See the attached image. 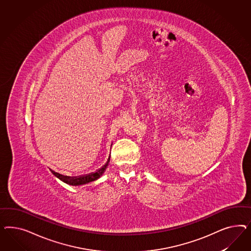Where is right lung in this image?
Instances as JSON below:
<instances>
[{
    "mask_svg": "<svg viewBox=\"0 0 251 251\" xmlns=\"http://www.w3.org/2000/svg\"><path fill=\"white\" fill-rule=\"evenodd\" d=\"M108 161L106 162V165L102 168H100L97 172L92 173V174H88L86 176H75V177H70V176H64L60 175L59 173H55L54 171H51L53 173L55 176H57L59 179H61V181L67 183L69 185L72 186H79V185H83V184H86V183L91 182L96 179H98L100 177V176L102 175L105 171L106 167H107Z\"/></svg>",
    "mask_w": 251,
    "mask_h": 251,
    "instance_id": "1",
    "label": "right lung"
}]
</instances>
